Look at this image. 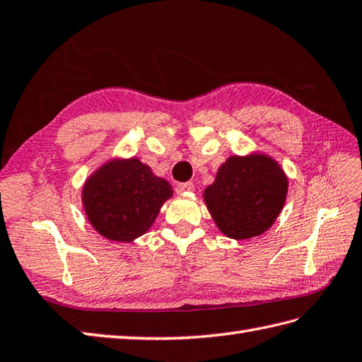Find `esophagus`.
Segmentation results:
<instances>
[{
    "label": "esophagus",
    "instance_id": "1",
    "mask_svg": "<svg viewBox=\"0 0 362 362\" xmlns=\"http://www.w3.org/2000/svg\"><path fill=\"white\" fill-rule=\"evenodd\" d=\"M194 189H195V186H194V182H192V181L181 182V184H178V187H176V194H180V195L189 194V192H194Z\"/></svg>",
    "mask_w": 362,
    "mask_h": 362
}]
</instances>
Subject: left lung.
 Returning a JSON list of instances; mask_svg holds the SVG:
<instances>
[{"instance_id":"8db88e82","label":"left lung","mask_w":362,"mask_h":362,"mask_svg":"<svg viewBox=\"0 0 362 362\" xmlns=\"http://www.w3.org/2000/svg\"><path fill=\"white\" fill-rule=\"evenodd\" d=\"M288 176L264 153L232 155L204 189L207 211L224 235L247 240L267 232L282 212Z\"/></svg>"}]
</instances>
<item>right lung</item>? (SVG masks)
<instances>
[{
    "mask_svg": "<svg viewBox=\"0 0 362 362\" xmlns=\"http://www.w3.org/2000/svg\"><path fill=\"white\" fill-rule=\"evenodd\" d=\"M172 195L168 181L138 158H115L85 181L82 203L88 221L102 237L130 243L151 228Z\"/></svg>",
    "mask_w": 362,
    "mask_h": 362,
    "instance_id": "right-lung-1",
    "label": "right lung"
}]
</instances>
